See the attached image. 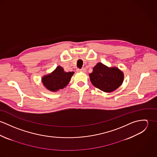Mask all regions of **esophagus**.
Wrapping results in <instances>:
<instances>
[{
	"instance_id": "1",
	"label": "esophagus",
	"mask_w": 157,
	"mask_h": 157,
	"mask_svg": "<svg viewBox=\"0 0 157 157\" xmlns=\"http://www.w3.org/2000/svg\"><path fill=\"white\" fill-rule=\"evenodd\" d=\"M77 71H81V72H86V69L85 67H83V68H82L80 69H77Z\"/></svg>"
}]
</instances>
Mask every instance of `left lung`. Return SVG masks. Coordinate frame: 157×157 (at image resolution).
I'll use <instances>...</instances> for the list:
<instances>
[{"mask_svg": "<svg viewBox=\"0 0 157 157\" xmlns=\"http://www.w3.org/2000/svg\"><path fill=\"white\" fill-rule=\"evenodd\" d=\"M92 84L105 92H111L122 84L123 72L118 67H109L101 63H98L90 74Z\"/></svg>", "mask_w": 157, "mask_h": 157, "instance_id": "obj_1", "label": "left lung"}]
</instances>
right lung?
<instances>
[{"label": "right lung", "mask_w": 157, "mask_h": 157, "mask_svg": "<svg viewBox=\"0 0 157 157\" xmlns=\"http://www.w3.org/2000/svg\"><path fill=\"white\" fill-rule=\"evenodd\" d=\"M74 74V72L64 71L59 66L52 72L44 76L42 82L47 90L56 92L66 87Z\"/></svg>", "instance_id": "obj_1"}]
</instances>
